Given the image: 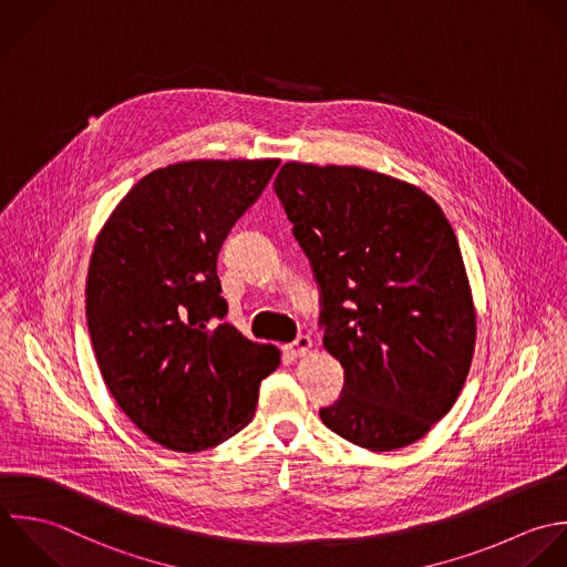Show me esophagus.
Returning <instances> with one entry per match:
<instances>
[{
  "instance_id": "1",
  "label": "esophagus",
  "mask_w": 567,
  "mask_h": 567,
  "mask_svg": "<svg viewBox=\"0 0 567 567\" xmlns=\"http://www.w3.org/2000/svg\"><path fill=\"white\" fill-rule=\"evenodd\" d=\"M311 347H313V342H311L309 336H298L296 342L289 347V351H291V355L302 358V355H307L311 351Z\"/></svg>"
}]
</instances>
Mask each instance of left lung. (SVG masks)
Masks as SVG:
<instances>
[{
  "label": "left lung",
  "mask_w": 567,
  "mask_h": 567,
  "mask_svg": "<svg viewBox=\"0 0 567 567\" xmlns=\"http://www.w3.org/2000/svg\"><path fill=\"white\" fill-rule=\"evenodd\" d=\"M274 189L320 289L324 349L344 369L320 420L375 453L422 440L457 402L477 336L449 218L420 187L364 167L291 161Z\"/></svg>",
  "instance_id": "8db88e82"
}]
</instances>
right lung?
Wrapping results in <instances>:
<instances>
[{
    "label": "right lung",
    "mask_w": 567,
    "mask_h": 567,
    "mask_svg": "<svg viewBox=\"0 0 567 567\" xmlns=\"http://www.w3.org/2000/svg\"><path fill=\"white\" fill-rule=\"evenodd\" d=\"M278 158L185 161L143 176L99 231L85 318L103 382L152 442L198 453L249 424L274 344L225 322L216 274L234 223Z\"/></svg>",
    "instance_id": "add662e5"
}]
</instances>
